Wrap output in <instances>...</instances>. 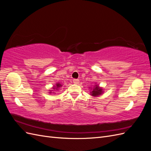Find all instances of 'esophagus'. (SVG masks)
Masks as SVG:
<instances>
[{
  "label": "esophagus",
  "mask_w": 151,
  "mask_h": 151,
  "mask_svg": "<svg viewBox=\"0 0 151 151\" xmlns=\"http://www.w3.org/2000/svg\"><path fill=\"white\" fill-rule=\"evenodd\" d=\"M73 82H74V84H79V79H74V80H73Z\"/></svg>",
  "instance_id": "obj_1"
}]
</instances>
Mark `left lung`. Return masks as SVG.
Segmentation results:
<instances>
[{"label": "left lung", "mask_w": 151, "mask_h": 151, "mask_svg": "<svg viewBox=\"0 0 151 151\" xmlns=\"http://www.w3.org/2000/svg\"><path fill=\"white\" fill-rule=\"evenodd\" d=\"M89 89H91L90 95H91L93 97H97L104 93L103 88L96 84V83H95V85L93 88L89 87Z\"/></svg>", "instance_id": "left-lung-1"}]
</instances>
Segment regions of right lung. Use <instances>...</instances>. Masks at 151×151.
<instances>
[{"label": "right lung", "mask_w": 151, "mask_h": 151, "mask_svg": "<svg viewBox=\"0 0 151 151\" xmlns=\"http://www.w3.org/2000/svg\"><path fill=\"white\" fill-rule=\"evenodd\" d=\"M62 86V85L61 84H60L59 83H57L55 85L52 87V89H50L49 91H50L49 93L51 94L52 93H54V92H52V91H55L56 90H58V89H60V88Z\"/></svg>", "instance_id": "add662e5"}]
</instances>
